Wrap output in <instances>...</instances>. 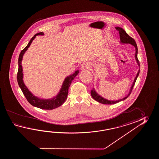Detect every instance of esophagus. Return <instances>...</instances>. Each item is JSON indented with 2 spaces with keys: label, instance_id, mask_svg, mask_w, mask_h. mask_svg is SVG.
Here are the masks:
<instances>
[{
  "label": "esophagus",
  "instance_id": "34e87169",
  "mask_svg": "<svg viewBox=\"0 0 159 159\" xmlns=\"http://www.w3.org/2000/svg\"><path fill=\"white\" fill-rule=\"evenodd\" d=\"M90 64L88 62H84L82 64H81V69H84V70H86L90 68Z\"/></svg>",
  "mask_w": 159,
  "mask_h": 159
}]
</instances>
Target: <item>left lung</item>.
<instances>
[{
    "mask_svg": "<svg viewBox=\"0 0 159 159\" xmlns=\"http://www.w3.org/2000/svg\"><path fill=\"white\" fill-rule=\"evenodd\" d=\"M116 30H118L119 33V36H120V42L122 43L123 44H130L132 45L133 46H134L135 47V49H136V53H135V59L137 61V63L138 64L139 66H140V63H139V61L138 58V47H137V45L136 43L135 42V40L132 38L131 37H130L129 36L128 34L126 33L125 30H124L123 28H120V27H115ZM139 72H140V70H139L138 74L136 75V77L135 78V80L134 82L132 84L131 88V90L130 91L129 93V94L127 95V97H125L123 99H121L120 100L118 101H109L107 99H106L105 98L102 97L101 96H100L99 95L97 94V93L96 91H95L94 89H93V90H91V97H93V98L95 99L96 101L98 102L101 103L102 104H105V105H112V104H115L116 103H118L120 101H122L125 100V99L129 97V95H130V94L131 93V91L132 90V89L134 88V85H135V82L136 81V79L138 77L139 75Z\"/></svg>",
    "mask_w": 159,
    "mask_h": 159,
    "instance_id": "8db88e82",
    "label": "left lung"
}]
</instances>
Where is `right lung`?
<instances>
[{
  "label": "right lung",
  "instance_id": "right-lung-1",
  "mask_svg": "<svg viewBox=\"0 0 159 159\" xmlns=\"http://www.w3.org/2000/svg\"><path fill=\"white\" fill-rule=\"evenodd\" d=\"M43 34H44L43 32H39L38 34H34V37H32V38L30 39V40L26 46V47L21 51L19 57V60H18L19 68H18L17 75V82L19 87L20 88L21 91L24 94L25 97L26 98L27 101L30 105L41 109L53 110L54 108L60 107L66 101L68 94V89L71 84V81H73L75 78V77L78 75L79 70L75 71V73L70 75V76H68L65 79L60 91L57 95L54 98L49 99H43L35 97L30 93V91H29L28 88L25 86L23 80V69L21 66V61L23 60V56L24 55V53L30 46V44L32 42V41L34 40V39L37 35H43Z\"/></svg>",
  "mask_w": 159,
  "mask_h": 159
}]
</instances>
